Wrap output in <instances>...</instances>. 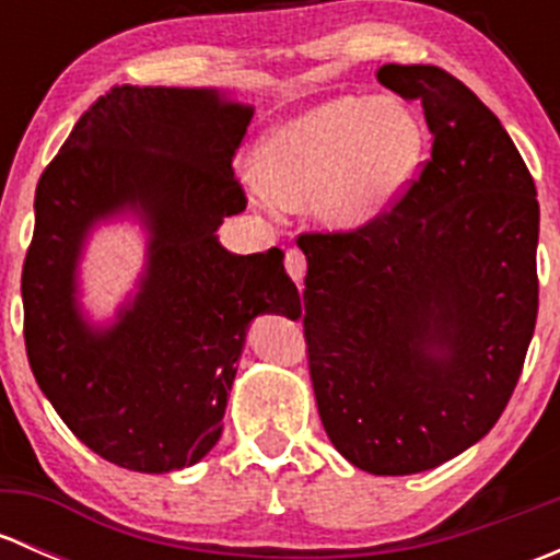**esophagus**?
<instances>
[{
  "mask_svg": "<svg viewBox=\"0 0 560 560\" xmlns=\"http://www.w3.org/2000/svg\"><path fill=\"white\" fill-rule=\"evenodd\" d=\"M284 268L295 284H303V276H306V257H303L301 248H290V252H287Z\"/></svg>",
  "mask_w": 560,
  "mask_h": 560,
  "instance_id": "obj_1",
  "label": "esophagus"
}]
</instances>
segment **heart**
Here are the masks:
<instances>
[{
	"instance_id": "1",
	"label": "heart",
	"mask_w": 560,
	"mask_h": 560,
	"mask_svg": "<svg viewBox=\"0 0 560 560\" xmlns=\"http://www.w3.org/2000/svg\"><path fill=\"white\" fill-rule=\"evenodd\" d=\"M420 151V124L404 105L332 97L270 129L254 191L268 208L314 202L332 228H363L398 200Z\"/></svg>"
}]
</instances>
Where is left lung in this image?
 Listing matches in <instances>:
<instances>
[{"instance_id": "left-lung-1", "label": "left lung", "mask_w": 560, "mask_h": 560, "mask_svg": "<svg viewBox=\"0 0 560 560\" xmlns=\"http://www.w3.org/2000/svg\"><path fill=\"white\" fill-rule=\"evenodd\" d=\"M376 78L420 100L431 160L374 222L298 238L303 332L332 447L404 477L477 444L510 404L539 312V202L521 151L466 83L431 65Z\"/></svg>"}]
</instances>
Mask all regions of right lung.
<instances>
[{
  "instance_id": "add662e5",
  "label": "right lung",
  "mask_w": 560,
  "mask_h": 560,
  "mask_svg": "<svg viewBox=\"0 0 560 560\" xmlns=\"http://www.w3.org/2000/svg\"><path fill=\"white\" fill-rule=\"evenodd\" d=\"M252 116L217 89L113 86L39 175L21 276L32 374L65 425L129 471L211 453L248 322L301 314L281 248L244 257L217 238L246 208L233 156ZM127 210L150 230L147 270L114 325L94 328L77 259L94 223Z\"/></svg>"
}]
</instances>
